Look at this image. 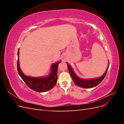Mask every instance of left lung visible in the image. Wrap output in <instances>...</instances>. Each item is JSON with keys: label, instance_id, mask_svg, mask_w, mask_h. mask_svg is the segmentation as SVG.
Listing matches in <instances>:
<instances>
[{"label": "left lung", "instance_id": "1", "mask_svg": "<svg viewBox=\"0 0 124 124\" xmlns=\"http://www.w3.org/2000/svg\"><path fill=\"white\" fill-rule=\"evenodd\" d=\"M68 66V68L70 76L72 78V79L76 85L79 86V87L84 88H91L93 87H95L97 85H98L99 83H100L104 79L106 76L107 71L109 67V61L107 68L105 71L104 74L102 76L99 78H88V79H85V78H82L78 77L77 76L76 73H75L72 67H71L68 62H66Z\"/></svg>", "mask_w": 124, "mask_h": 124}]
</instances>
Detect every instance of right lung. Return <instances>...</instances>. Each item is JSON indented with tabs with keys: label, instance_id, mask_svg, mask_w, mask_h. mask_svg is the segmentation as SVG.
I'll use <instances>...</instances> for the list:
<instances>
[{
	"label": "right lung",
	"instance_id": "obj_1",
	"mask_svg": "<svg viewBox=\"0 0 124 124\" xmlns=\"http://www.w3.org/2000/svg\"><path fill=\"white\" fill-rule=\"evenodd\" d=\"M20 49L17 52V68L18 73L28 87L37 92H46L53 88L57 83V68L61 61L53 63L51 67V72L48 76L41 77H33L26 76L22 72L20 66Z\"/></svg>",
	"mask_w": 124,
	"mask_h": 124
}]
</instances>
